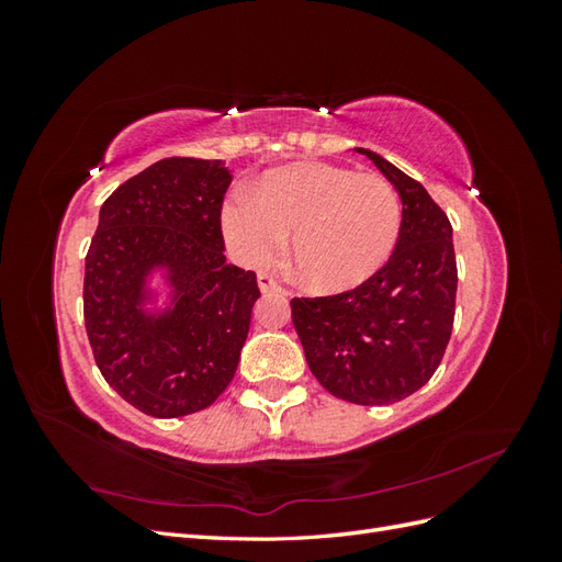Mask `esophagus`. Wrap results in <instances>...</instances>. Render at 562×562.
Returning <instances> with one entry per match:
<instances>
[{
  "label": "esophagus",
  "mask_w": 562,
  "mask_h": 562,
  "mask_svg": "<svg viewBox=\"0 0 562 562\" xmlns=\"http://www.w3.org/2000/svg\"><path fill=\"white\" fill-rule=\"evenodd\" d=\"M258 288L267 295V293H281V285L271 279L269 274H260L258 277Z\"/></svg>",
  "instance_id": "esophagus-1"
}]
</instances>
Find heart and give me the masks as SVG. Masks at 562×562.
<instances>
[{
	"mask_svg": "<svg viewBox=\"0 0 562 562\" xmlns=\"http://www.w3.org/2000/svg\"><path fill=\"white\" fill-rule=\"evenodd\" d=\"M401 223V199L384 178L326 161L271 168L252 196L234 194L220 215L227 246L250 267L274 260L291 236L300 283L316 295L375 279L396 250Z\"/></svg>",
	"mask_w": 562,
	"mask_h": 562,
	"instance_id": "1",
	"label": "heart"
}]
</instances>
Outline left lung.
<instances>
[{
	"label": "left lung",
	"instance_id": "8db88e82",
	"mask_svg": "<svg viewBox=\"0 0 562 562\" xmlns=\"http://www.w3.org/2000/svg\"><path fill=\"white\" fill-rule=\"evenodd\" d=\"M394 184L403 206L394 255L375 279L330 297H293L312 375L359 405L403 401L431 380L450 342L457 262L448 215L378 151L353 147Z\"/></svg>",
	"mask_w": 562,
	"mask_h": 562
}]
</instances>
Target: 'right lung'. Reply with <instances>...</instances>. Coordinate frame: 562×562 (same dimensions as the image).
<instances>
[{
  "instance_id": "right-lung-1",
  "label": "right lung",
  "mask_w": 562,
  "mask_h": 562,
  "mask_svg": "<svg viewBox=\"0 0 562 562\" xmlns=\"http://www.w3.org/2000/svg\"><path fill=\"white\" fill-rule=\"evenodd\" d=\"M232 171L171 157L110 194L83 274V321L105 382L140 413L209 407L234 380L260 297L225 258L220 209Z\"/></svg>"
}]
</instances>
